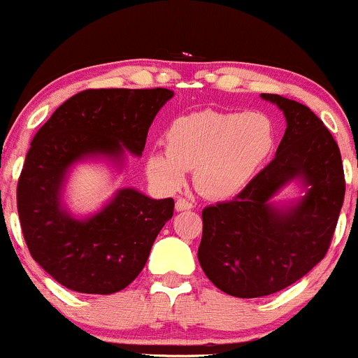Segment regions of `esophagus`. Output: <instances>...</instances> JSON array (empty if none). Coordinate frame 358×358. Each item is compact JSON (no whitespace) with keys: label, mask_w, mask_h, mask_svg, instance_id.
<instances>
[{"label":"esophagus","mask_w":358,"mask_h":358,"mask_svg":"<svg viewBox=\"0 0 358 358\" xmlns=\"http://www.w3.org/2000/svg\"><path fill=\"white\" fill-rule=\"evenodd\" d=\"M193 208V205H192V202H188V200H185V199H178L175 202V210L176 212H183V210H192Z\"/></svg>","instance_id":"esophagus-1"}]
</instances>
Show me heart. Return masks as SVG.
Masks as SVG:
<instances>
[{"label":"heart","mask_w":358,"mask_h":358,"mask_svg":"<svg viewBox=\"0 0 358 358\" xmlns=\"http://www.w3.org/2000/svg\"><path fill=\"white\" fill-rule=\"evenodd\" d=\"M165 151H151L146 171L158 187L175 192L193 171L196 190L227 200L241 193L273 153L276 136L261 113L202 109L175 117L165 131Z\"/></svg>","instance_id":"heart-1"}]
</instances>
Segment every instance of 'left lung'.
Here are the masks:
<instances>
[{
  "label": "left lung",
  "mask_w": 358,
  "mask_h": 358,
  "mask_svg": "<svg viewBox=\"0 0 358 358\" xmlns=\"http://www.w3.org/2000/svg\"><path fill=\"white\" fill-rule=\"evenodd\" d=\"M261 97L286 117L276 156L236 199L202 212L200 266L237 298L268 296L310 273L330 248L345 196L342 156L322 119L278 94ZM291 181L306 195L276 206L272 199Z\"/></svg>",
  "instance_id": "left-lung-1"
}]
</instances>
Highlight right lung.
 Segmentation results:
<instances>
[{
    "instance_id": "add662e5",
    "label": "right lung",
    "mask_w": 358,
    "mask_h": 358,
    "mask_svg": "<svg viewBox=\"0 0 358 358\" xmlns=\"http://www.w3.org/2000/svg\"><path fill=\"white\" fill-rule=\"evenodd\" d=\"M173 97L168 89H89L65 101L40 127L18 180V215L31 257L62 286L113 294L145 268L151 245L173 217V199L119 188L99 212L77 219L64 207L71 168L126 151L141 156L148 129Z\"/></svg>"
}]
</instances>
